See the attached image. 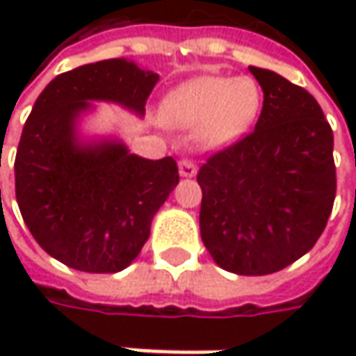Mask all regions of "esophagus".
<instances>
[{"mask_svg":"<svg viewBox=\"0 0 356 356\" xmlns=\"http://www.w3.org/2000/svg\"><path fill=\"white\" fill-rule=\"evenodd\" d=\"M178 172H180V176H182V178H194V176H196V172H198V168H196V164H194V162H190V160H182V162L178 164Z\"/></svg>","mask_w":356,"mask_h":356,"instance_id":"obj_1","label":"esophagus"}]
</instances>
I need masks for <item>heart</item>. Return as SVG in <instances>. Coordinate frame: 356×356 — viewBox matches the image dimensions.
I'll use <instances>...</instances> for the list:
<instances>
[{"instance_id": "b5f03b06", "label": "heart", "mask_w": 356, "mask_h": 356, "mask_svg": "<svg viewBox=\"0 0 356 356\" xmlns=\"http://www.w3.org/2000/svg\"><path fill=\"white\" fill-rule=\"evenodd\" d=\"M261 90L252 76L200 75L176 85L162 101L168 124L194 129L202 150H218L239 140L259 115Z\"/></svg>"}]
</instances>
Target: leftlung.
Instances as JSON below:
<instances>
[{
  "mask_svg": "<svg viewBox=\"0 0 356 356\" xmlns=\"http://www.w3.org/2000/svg\"><path fill=\"white\" fill-rule=\"evenodd\" d=\"M264 90L253 132L198 172L200 236L238 275H267L315 245L335 202L333 130L303 87L250 67Z\"/></svg>",
  "mask_w": 356,
  "mask_h": 356,
  "instance_id": "obj_1",
  "label": "left lung"
}]
</instances>
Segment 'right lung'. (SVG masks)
I'll list each match as a JSON object with an SVG mask.
<instances>
[{
    "label": "right lung",
    "instance_id": "right-lung-1",
    "mask_svg": "<svg viewBox=\"0 0 356 356\" xmlns=\"http://www.w3.org/2000/svg\"><path fill=\"white\" fill-rule=\"evenodd\" d=\"M158 73L124 57L57 75L21 132L15 196L31 236L65 266L89 273L129 267L178 184L174 158L132 154L117 134H87L97 103L144 117Z\"/></svg>",
    "mask_w": 356,
    "mask_h": 356
}]
</instances>
